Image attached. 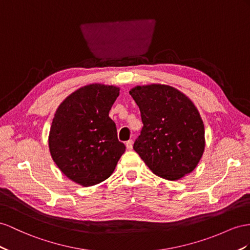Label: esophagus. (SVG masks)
<instances>
[{"label":"esophagus","instance_id":"1","mask_svg":"<svg viewBox=\"0 0 250 250\" xmlns=\"http://www.w3.org/2000/svg\"><path fill=\"white\" fill-rule=\"evenodd\" d=\"M125 146H126V149L127 150H132V148H133V140L132 139L127 140V142L125 143Z\"/></svg>","mask_w":250,"mask_h":250}]
</instances>
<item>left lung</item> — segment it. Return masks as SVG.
<instances>
[{
	"instance_id": "left-lung-1",
	"label": "left lung",
	"mask_w": 250,
	"mask_h": 250,
	"mask_svg": "<svg viewBox=\"0 0 250 250\" xmlns=\"http://www.w3.org/2000/svg\"><path fill=\"white\" fill-rule=\"evenodd\" d=\"M130 95L143 121L133 149L153 173L177 181L195 169L205 149V129L186 95L165 84L135 86Z\"/></svg>"
}]
</instances>
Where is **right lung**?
Returning <instances> with one entry per match:
<instances>
[{
    "label": "right lung",
    "instance_id": "add662e5",
    "mask_svg": "<svg viewBox=\"0 0 250 250\" xmlns=\"http://www.w3.org/2000/svg\"><path fill=\"white\" fill-rule=\"evenodd\" d=\"M118 96V87L95 83L70 94L56 111L50 155L64 175L83 187L110 177L125 151L108 116Z\"/></svg>",
    "mask_w": 250,
    "mask_h": 250
}]
</instances>
